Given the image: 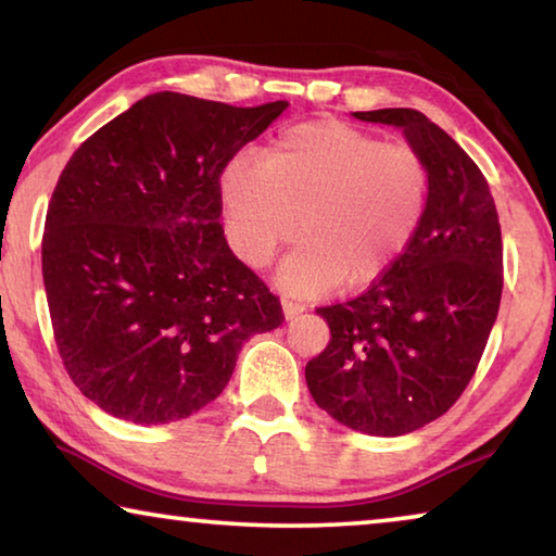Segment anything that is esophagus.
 <instances>
[{
  "mask_svg": "<svg viewBox=\"0 0 556 556\" xmlns=\"http://www.w3.org/2000/svg\"><path fill=\"white\" fill-rule=\"evenodd\" d=\"M281 312H285V318H294L301 312H304V304H299V301H291V299H281Z\"/></svg>",
  "mask_w": 556,
  "mask_h": 556,
  "instance_id": "1",
  "label": "esophagus"
}]
</instances>
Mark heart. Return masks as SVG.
Segmentation results:
<instances>
[{"label":"heart","instance_id":"b5f03b06","mask_svg":"<svg viewBox=\"0 0 556 556\" xmlns=\"http://www.w3.org/2000/svg\"><path fill=\"white\" fill-rule=\"evenodd\" d=\"M427 201L429 172L412 147L333 119L291 127L262 164L235 159L220 176L225 230L242 265L265 269L294 235L301 240L277 275L294 294L361 289L388 275Z\"/></svg>","mask_w":556,"mask_h":556}]
</instances>
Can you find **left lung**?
Listing matches in <instances>:
<instances>
[{
    "mask_svg": "<svg viewBox=\"0 0 556 556\" xmlns=\"http://www.w3.org/2000/svg\"><path fill=\"white\" fill-rule=\"evenodd\" d=\"M353 117L402 131L429 172V201L388 275L345 304L316 308L331 341L306 363V384L341 425L402 437L448 412L473 378L501 308V223L481 168L421 112Z\"/></svg>",
    "mask_w": 556,
    "mask_h": 556,
    "instance_id": "left-lung-1",
    "label": "left lung"
}]
</instances>
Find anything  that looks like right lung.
Instances as JSON below:
<instances>
[{"mask_svg": "<svg viewBox=\"0 0 556 556\" xmlns=\"http://www.w3.org/2000/svg\"><path fill=\"white\" fill-rule=\"evenodd\" d=\"M287 100H137L78 147L46 213L43 287L71 380L100 409L168 425L225 390L279 299L232 255L220 174Z\"/></svg>", "mask_w": 556, "mask_h": 556, "instance_id": "add662e5", "label": "right lung"}]
</instances>
